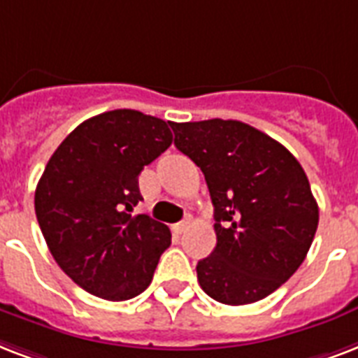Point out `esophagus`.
<instances>
[{
	"label": "esophagus",
	"mask_w": 358,
	"mask_h": 358,
	"mask_svg": "<svg viewBox=\"0 0 358 358\" xmlns=\"http://www.w3.org/2000/svg\"><path fill=\"white\" fill-rule=\"evenodd\" d=\"M187 226H188V220H181V222L173 224V231H176V234H182V231L187 229Z\"/></svg>",
	"instance_id": "34e87169"
}]
</instances>
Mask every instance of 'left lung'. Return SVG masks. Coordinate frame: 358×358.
<instances>
[{"label": "left lung", "mask_w": 358, "mask_h": 358, "mask_svg": "<svg viewBox=\"0 0 358 358\" xmlns=\"http://www.w3.org/2000/svg\"><path fill=\"white\" fill-rule=\"evenodd\" d=\"M176 148L203 171L217 246L198 282L222 304L262 301L292 278L314 241L320 209L303 166L262 130L234 119L170 123Z\"/></svg>", "instance_id": "obj_1"}]
</instances>
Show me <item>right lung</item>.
I'll list each match as a JSON object with an SVG mask.
<instances>
[{"instance_id":"1","label":"right lung","mask_w":358,"mask_h":358,"mask_svg":"<svg viewBox=\"0 0 358 358\" xmlns=\"http://www.w3.org/2000/svg\"><path fill=\"white\" fill-rule=\"evenodd\" d=\"M170 121L138 110L87 119L61 141L35 190V215L63 273L91 295L129 301L148 289L166 224L132 215L138 176L170 148Z\"/></svg>"}]
</instances>
